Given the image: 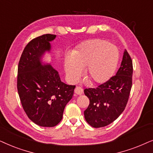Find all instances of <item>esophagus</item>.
I'll use <instances>...</instances> for the list:
<instances>
[{
  "mask_svg": "<svg viewBox=\"0 0 153 153\" xmlns=\"http://www.w3.org/2000/svg\"><path fill=\"white\" fill-rule=\"evenodd\" d=\"M75 93L77 95H81L83 93V89L80 87H76L75 89Z\"/></svg>",
  "mask_w": 153,
  "mask_h": 153,
  "instance_id": "obj_1",
  "label": "esophagus"
}]
</instances>
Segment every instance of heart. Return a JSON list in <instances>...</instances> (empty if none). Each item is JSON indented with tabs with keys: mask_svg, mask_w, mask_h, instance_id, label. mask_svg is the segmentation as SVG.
Wrapping results in <instances>:
<instances>
[{
	"mask_svg": "<svg viewBox=\"0 0 153 153\" xmlns=\"http://www.w3.org/2000/svg\"><path fill=\"white\" fill-rule=\"evenodd\" d=\"M118 60L119 53L115 46L105 40L94 39L73 51L72 56L65 57L64 69L71 82H77L85 69V78L89 82L101 84L113 76Z\"/></svg>",
	"mask_w": 153,
	"mask_h": 153,
	"instance_id": "b5f03b06",
	"label": "heart"
}]
</instances>
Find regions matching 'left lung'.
<instances>
[{
  "label": "left lung",
  "mask_w": 153,
  "mask_h": 153,
  "mask_svg": "<svg viewBox=\"0 0 153 153\" xmlns=\"http://www.w3.org/2000/svg\"><path fill=\"white\" fill-rule=\"evenodd\" d=\"M133 65L127 51L115 75L97 88L85 89L89 104L84 111L89 125L95 128L105 127L115 120L125 110L132 85Z\"/></svg>",
  "instance_id": "8db88e82"
}]
</instances>
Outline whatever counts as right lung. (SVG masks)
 <instances>
[{"label":"right lung","mask_w":153,"mask_h":153,"mask_svg":"<svg viewBox=\"0 0 153 153\" xmlns=\"http://www.w3.org/2000/svg\"><path fill=\"white\" fill-rule=\"evenodd\" d=\"M56 37L44 34L33 39L24 48L18 66L17 90L22 107L30 120L40 127L60 123L75 88L62 82L52 63L43 61Z\"/></svg>","instance_id":"right-lung-1"}]
</instances>
